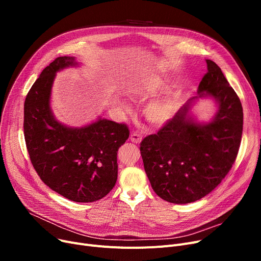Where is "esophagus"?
<instances>
[{"mask_svg":"<svg viewBox=\"0 0 261 261\" xmlns=\"http://www.w3.org/2000/svg\"><path fill=\"white\" fill-rule=\"evenodd\" d=\"M130 140L135 144H139L142 141V135H140L138 132H132L130 135Z\"/></svg>","mask_w":261,"mask_h":261,"instance_id":"34e87169","label":"esophagus"}]
</instances>
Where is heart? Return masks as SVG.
<instances>
[{"label": "heart", "mask_w": 261, "mask_h": 261, "mask_svg": "<svg viewBox=\"0 0 261 261\" xmlns=\"http://www.w3.org/2000/svg\"><path fill=\"white\" fill-rule=\"evenodd\" d=\"M152 89L151 87H147L145 90L141 91L139 94V98H145L146 93ZM177 109L176 99L174 96H166L160 99L150 102L144 110V114L146 119L155 127H162L169 122L175 115Z\"/></svg>", "instance_id": "heart-1"}]
</instances>
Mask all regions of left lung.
Here are the masks:
<instances>
[{
  "instance_id": "8db88e82",
  "label": "left lung",
  "mask_w": 261,
  "mask_h": 261,
  "mask_svg": "<svg viewBox=\"0 0 261 261\" xmlns=\"http://www.w3.org/2000/svg\"><path fill=\"white\" fill-rule=\"evenodd\" d=\"M207 73L200 82L199 97L211 96L218 103L215 118L206 125L187 115L191 98L158 133L141 143L144 168L155 194L170 203L186 204L213 191L235 163L243 129L238 95L221 68L206 60Z\"/></svg>"
}]
</instances>
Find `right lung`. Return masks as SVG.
<instances>
[{
	"label": "right lung",
	"mask_w": 261,
	"mask_h": 261,
	"mask_svg": "<svg viewBox=\"0 0 261 261\" xmlns=\"http://www.w3.org/2000/svg\"><path fill=\"white\" fill-rule=\"evenodd\" d=\"M73 57L47 65L27 93L24 136L33 166L42 182L74 202L106 197L117 180V151L129 138L126 123L99 119L82 128H67L54 118L49 97L53 80Z\"/></svg>",
	"instance_id": "1"
}]
</instances>
